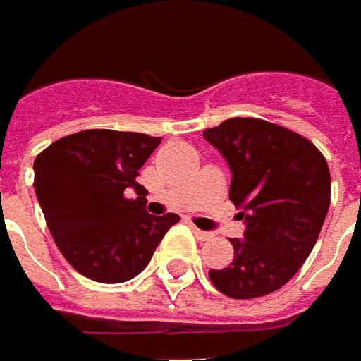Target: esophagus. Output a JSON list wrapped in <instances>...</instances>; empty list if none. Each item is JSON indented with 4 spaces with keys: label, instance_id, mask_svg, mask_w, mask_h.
Instances as JSON below:
<instances>
[{
    "label": "esophagus",
    "instance_id": "1",
    "mask_svg": "<svg viewBox=\"0 0 361 361\" xmlns=\"http://www.w3.org/2000/svg\"><path fill=\"white\" fill-rule=\"evenodd\" d=\"M190 228H192V232H195V236H197L198 240H210L212 238V232H204V231H200V228H197L195 224H190Z\"/></svg>",
    "mask_w": 361,
    "mask_h": 361
}]
</instances>
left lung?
Instances as JSON below:
<instances>
[{"label": "left lung", "instance_id": "left-lung-1", "mask_svg": "<svg viewBox=\"0 0 361 361\" xmlns=\"http://www.w3.org/2000/svg\"><path fill=\"white\" fill-rule=\"evenodd\" d=\"M202 135L231 166V200L246 222L244 238H231L232 262L210 270V282L228 298L272 294L320 236L332 188L328 163L306 137L262 118H226Z\"/></svg>", "mask_w": 361, "mask_h": 361}]
</instances>
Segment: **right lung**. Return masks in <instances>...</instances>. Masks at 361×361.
<instances>
[{"instance_id":"obj_1","label":"right lung","mask_w":361,"mask_h":361,"mask_svg":"<svg viewBox=\"0 0 361 361\" xmlns=\"http://www.w3.org/2000/svg\"><path fill=\"white\" fill-rule=\"evenodd\" d=\"M161 137L87 129L51 142L35 157V195L53 240L83 276L103 284L141 274L180 216L145 210L139 169ZM133 188L140 197L127 199Z\"/></svg>"}]
</instances>
